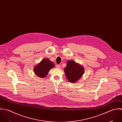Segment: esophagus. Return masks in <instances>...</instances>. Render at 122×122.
I'll use <instances>...</instances> for the list:
<instances>
[{"mask_svg": "<svg viewBox=\"0 0 122 122\" xmlns=\"http://www.w3.org/2000/svg\"><path fill=\"white\" fill-rule=\"evenodd\" d=\"M56 68H61V65H56Z\"/></svg>", "mask_w": 122, "mask_h": 122, "instance_id": "34e87169", "label": "esophagus"}]
</instances>
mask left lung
I'll return each mask as SVG.
<instances>
[{
  "instance_id": "1",
  "label": "left lung",
  "mask_w": 122,
  "mask_h": 122,
  "mask_svg": "<svg viewBox=\"0 0 122 122\" xmlns=\"http://www.w3.org/2000/svg\"><path fill=\"white\" fill-rule=\"evenodd\" d=\"M66 78L70 82L75 83L81 78L84 72V67L73 61H68L64 68Z\"/></svg>"
}]
</instances>
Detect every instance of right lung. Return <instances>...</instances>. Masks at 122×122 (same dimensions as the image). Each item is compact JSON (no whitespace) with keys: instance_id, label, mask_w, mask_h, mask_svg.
I'll return each mask as SVG.
<instances>
[{"instance_id":"obj_1","label":"right lung","mask_w":122,"mask_h":122,"mask_svg":"<svg viewBox=\"0 0 122 122\" xmlns=\"http://www.w3.org/2000/svg\"><path fill=\"white\" fill-rule=\"evenodd\" d=\"M54 67V64L49 59H44L36 66L34 68L35 74L39 78H43L46 76L50 70Z\"/></svg>"}]
</instances>
